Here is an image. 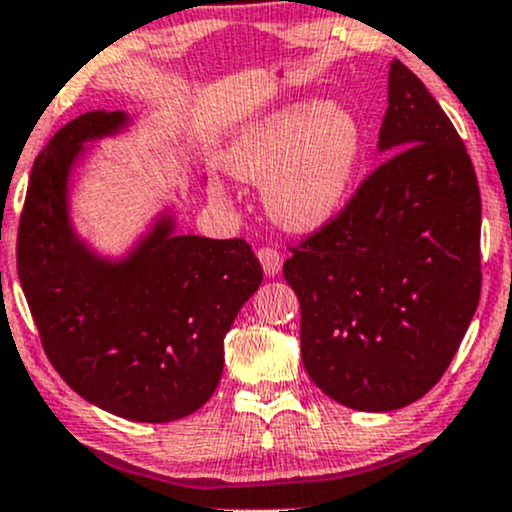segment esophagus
<instances>
[{
	"mask_svg": "<svg viewBox=\"0 0 512 512\" xmlns=\"http://www.w3.org/2000/svg\"><path fill=\"white\" fill-rule=\"evenodd\" d=\"M257 260H260L267 277H277V274L282 272V255H279L274 247H260V250H257Z\"/></svg>",
	"mask_w": 512,
	"mask_h": 512,
	"instance_id": "1",
	"label": "esophagus"
}]
</instances>
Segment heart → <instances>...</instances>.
<instances>
[{
	"mask_svg": "<svg viewBox=\"0 0 512 512\" xmlns=\"http://www.w3.org/2000/svg\"><path fill=\"white\" fill-rule=\"evenodd\" d=\"M364 157L367 131L350 106L301 99L240 126L226 170L262 184V204L279 228L313 233L345 209Z\"/></svg>",
	"mask_w": 512,
	"mask_h": 512,
	"instance_id": "b5f03b06",
	"label": "heart"
}]
</instances>
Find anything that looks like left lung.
<instances>
[{
    "label": "left lung",
    "mask_w": 512,
    "mask_h": 512,
    "mask_svg": "<svg viewBox=\"0 0 512 512\" xmlns=\"http://www.w3.org/2000/svg\"><path fill=\"white\" fill-rule=\"evenodd\" d=\"M386 155L335 221L284 262L301 303V359L352 411L386 413L447 372L481 294V194L452 121L406 65H389Z\"/></svg>",
    "instance_id": "left-lung-1"
}]
</instances>
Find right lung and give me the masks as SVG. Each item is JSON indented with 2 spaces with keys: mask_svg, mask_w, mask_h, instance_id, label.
I'll use <instances>...</instances> for the list:
<instances>
[{
  "mask_svg": "<svg viewBox=\"0 0 512 512\" xmlns=\"http://www.w3.org/2000/svg\"><path fill=\"white\" fill-rule=\"evenodd\" d=\"M126 111H89L36 157L19 226L21 289L58 374L84 401L136 423L199 411L223 374V338L260 289L245 240L177 233L160 211L121 255L72 221V182L87 143L131 128Z\"/></svg>",
  "mask_w": 512,
  "mask_h": 512,
  "instance_id": "obj_1",
  "label": "right lung"
}]
</instances>
